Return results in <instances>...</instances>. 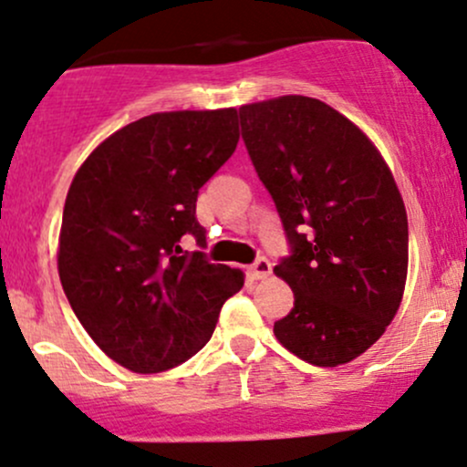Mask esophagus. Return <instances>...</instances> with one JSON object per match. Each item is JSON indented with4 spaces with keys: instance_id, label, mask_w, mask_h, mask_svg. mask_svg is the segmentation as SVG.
<instances>
[{
    "instance_id": "34e87169",
    "label": "esophagus",
    "mask_w": 467,
    "mask_h": 467,
    "mask_svg": "<svg viewBox=\"0 0 467 467\" xmlns=\"http://www.w3.org/2000/svg\"><path fill=\"white\" fill-rule=\"evenodd\" d=\"M249 274H252V278L255 280H265L267 275H272V263H269L267 258H258L252 265V269H249Z\"/></svg>"
}]
</instances>
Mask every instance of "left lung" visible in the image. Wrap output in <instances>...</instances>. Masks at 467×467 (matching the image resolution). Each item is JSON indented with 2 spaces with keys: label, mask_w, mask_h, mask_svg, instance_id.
I'll return each instance as SVG.
<instances>
[{
  "label": "left lung",
  "mask_w": 467,
  "mask_h": 467,
  "mask_svg": "<svg viewBox=\"0 0 467 467\" xmlns=\"http://www.w3.org/2000/svg\"><path fill=\"white\" fill-rule=\"evenodd\" d=\"M238 113L292 243L274 269L294 292L275 338L318 368L349 363L383 336L403 300L408 213L394 175L352 119L316 98L280 95Z\"/></svg>",
  "instance_id": "left-lung-1"
}]
</instances>
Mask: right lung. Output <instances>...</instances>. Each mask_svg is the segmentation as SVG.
Returning a JSON list of instances; mask_svg holds the SVG:
<instances>
[{"instance_id":"right-lung-1","label":"right lung","mask_w":467,"mask_h":467,"mask_svg":"<svg viewBox=\"0 0 467 467\" xmlns=\"http://www.w3.org/2000/svg\"><path fill=\"white\" fill-rule=\"evenodd\" d=\"M235 109L153 113L93 149L64 202L57 272L99 349L138 374L171 369L204 348L244 274L184 252L204 244L198 192L232 158Z\"/></svg>"}]
</instances>
